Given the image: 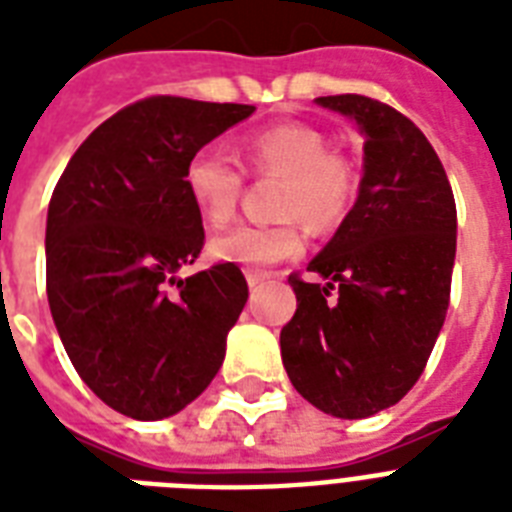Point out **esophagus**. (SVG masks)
Listing matches in <instances>:
<instances>
[{"label": "esophagus", "mask_w": 512, "mask_h": 512, "mask_svg": "<svg viewBox=\"0 0 512 512\" xmlns=\"http://www.w3.org/2000/svg\"><path fill=\"white\" fill-rule=\"evenodd\" d=\"M265 279H271V273H263V271H247V284L249 289L260 287Z\"/></svg>", "instance_id": "34e87169"}]
</instances>
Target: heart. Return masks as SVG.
I'll return each mask as SVG.
<instances>
[{"mask_svg":"<svg viewBox=\"0 0 512 512\" xmlns=\"http://www.w3.org/2000/svg\"><path fill=\"white\" fill-rule=\"evenodd\" d=\"M241 156L249 172L281 177L273 225H241L209 241L220 263L268 268L300 255L303 233L297 217L313 231H332L356 204L358 175L348 156L329 151V138L311 124L287 122L244 140ZM188 199L209 228H223L239 207L244 175L217 146L188 156L183 170Z\"/></svg>","mask_w":512,"mask_h":512,"instance_id":"obj_1","label":"heart"}]
</instances>
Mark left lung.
Wrapping results in <instances>:
<instances>
[{
    "label": "left lung",
    "instance_id": "obj_1",
    "mask_svg": "<svg viewBox=\"0 0 512 512\" xmlns=\"http://www.w3.org/2000/svg\"><path fill=\"white\" fill-rule=\"evenodd\" d=\"M316 103L361 127L364 177L308 265L327 284L289 276L297 311L281 329V361L305 401L361 420L398 404L428 364L452 292L457 207L444 164L412 119L366 95Z\"/></svg>",
    "mask_w": 512,
    "mask_h": 512
}]
</instances>
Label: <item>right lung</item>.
<instances>
[{
    "label": "right lung",
    "mask_w": 512,
    "mask_h": 512,
    "mask_svg": "<svg viewBox=\"0 0 512 512\" xmlns=\"http://www.w3.org/2000/svg\"><path fill=\"white\" fill-rule=\"evenodd\" d=\"M252 111L175 95L138 100L76 148L52 191V321L87 388L132 420L172 417L223 366L247 279L233 263L177 279L204 247L183 170Z\"/></svg>",
    "instance_id": "right-lung-1"
}]
</instances>
